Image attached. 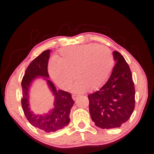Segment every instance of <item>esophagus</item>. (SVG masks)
I'll use <instances>...</instances> for the list:
<instances>
[{"mask_svg": "<svg viewBox=\"0 0 154 154\" xmlns=\"http://www.w3.org/2000/svg\"><path fill=\"white\" fill-rule=\"evenodd\" d=\"M78 96H79V95H78V94H72V99L75 100L78 97Z\"/></svg>", "mask_w": 154, "mask_h": 154, "instance_id": "esophagus-1", "label": "esophagus"}]
</instances>
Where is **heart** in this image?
<instances>
[{
	"label": "heart",
	"mask_w": 154,
	"mask_h": 154,
	"mask_svg": "<svg viewBox=\"0 0 154 154\" xmlns=\"http://www.w3.org/2000/svg\"><path fill=\"white\" fill-rule=\"evenodd\" d=\"M114 66V57L105 45L85 44L63 48L57 61L50 64L49 72L52 79L62 88L71 86L76 78L80 80L74 91L85 92L90 87L94 90L106 82Z\"/></svg>",
	"instance_id": "1"
}]
</instances>
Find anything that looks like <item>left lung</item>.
I'll return each mask as SVG.
<instances>
[{
  "mask_svg": "<svg viewBox=\"0 0 154 154\" xmlns=\"http://www.w3.org/2000/svg\"><path fill=\"white\" fill-rule=\"evenodd\" d=\"M111 76L102 88L88 96L89 111L96 126L101 129L120 127L135 109V86L128 63L117 51Z\"/></svg>",
  "mask_w": 154,
  "mask_h": 154,
  "instance_id": "8db88e82",
  "label": "left lung"
}]
</instances>
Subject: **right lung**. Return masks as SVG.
Segmentation results:
<instances>
[{"mask_svg": "<svg viewBox=\"0 0 154 154\" xmlns=\"http://www.w3.org/2000/svg\"><path fill=\"white\" fill-rule=\"evenodd\" d=\"M50 50H45L35 58L29 65L23 77L21 105L25 116L32 125L45 132H55L62 129L69 124V113L74 101L72 95L68 92L59 90L48 79V64L50 59ZM38 76L44 77L49 88L55 97L54 108L48 114L35 115L30 109L28 103V91L31 83Z\"/></svg>", "mask_w": 154, "mask_h": 154, "instance_id": "1", "label": "right lung"}]
</instances>
